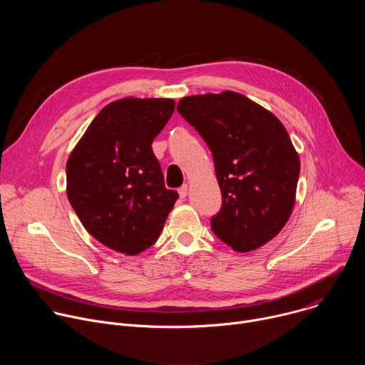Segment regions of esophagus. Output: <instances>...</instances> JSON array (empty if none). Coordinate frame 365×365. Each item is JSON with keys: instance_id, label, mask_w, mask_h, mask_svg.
Returning a JSON list of instances; mask_svg holds the SVG:
<instances>
[{"instance_id": "1", "label": "esophagus", "mask_w": 365, "mask_h": 365, "mask_svg": "<svg viewBox=\"0 0 365 365\" xmlns=\"http://www.w3.org/2000/svg\"><path fill=\"white\" fill-rule=\"evenodd\" d=\"M179 196L182 199H185L187 196V185H183L182 187H179Z\"/></svg>"}]
</instances>
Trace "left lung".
Listing matches in <instances>:
<instances>
[{
	"instance_id": "1",
	"label": "left lung",
	"mask_w": 365,
	"mask_h": 365,
	"mask_svg": "<svg viewBox=\"0 0 365 365\" xmlns=\"http://www.w3.org/2000/svg\"><path fill=\"white\" fill-rule=\"evenodd\" d=\"M178 111L212 151L222 193L214 234L238 252L269 242L292 214L300 172L283 124L232 91L185 96Z\"/></svg>"
}]
</instances>
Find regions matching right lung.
Listing matches in <instances>:
<instances>
[{"label": "right lung", "mask_w": 365, "mask_h": 365, "mask_svg": "<svg viewBox=\"0 0 365 365\" xmlns=\"http://www.w3.org/2000/svg\"><path fill=\"white\" fill-rule=\"evenodd\" d=\"M175 111L168 98H124L93 118L66 163V192L86 231L135 255L158 241L179 195L151 148Z\"/></svg>", "instance_id": "add662e5"}]
</instances>
